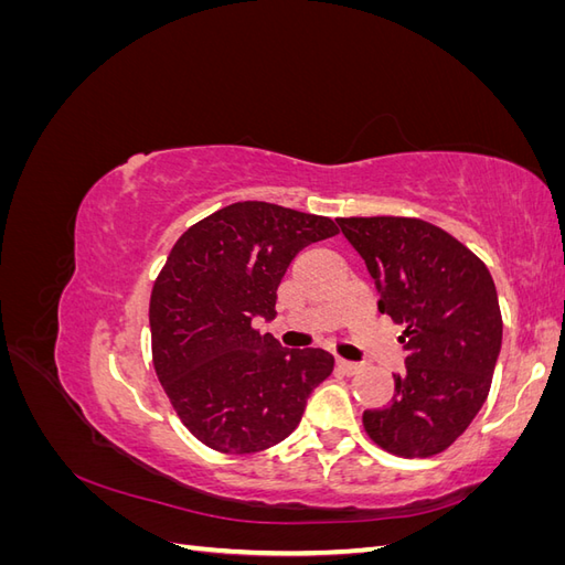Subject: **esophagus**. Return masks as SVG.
I'll use <instances>...</instances> for the list:
<instances>
[{
    "label": "esophagus",
    "mask_w": 565,
    "mask_h": 565,
    "mask_svg": "<svg viewBox=\"0 0 565 565\" xmlns=\"http://www.w3.org/2000/svg\"><path fill=\"white\" fill-rule=\"evenodd\" d=\"M337 367L344 372V374H355V372H361V365L358 363H351V361H344V358H337Z\"/></svg>",
    "instance_id": "34e87169"
}]
</instances>
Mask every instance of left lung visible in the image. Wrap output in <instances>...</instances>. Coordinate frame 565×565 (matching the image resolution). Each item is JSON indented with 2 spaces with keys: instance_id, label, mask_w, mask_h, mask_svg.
<instances>
[{
  "instance_id": "left-lung-1",
  "label": "left lung",
  "mask_w": 565,
  "mask_h": 565,
  "mask_svg": "<svg viewBox=\"0 0 565 565\" xmlns=\"http://www.w3.org/2000/svg\"><path fill=\"white\" fill-rule=\"evenodd\" d=\"M341 233L380 289V311L405 322V370L363 426L398 457L438 455L483 407L502 347V313L488 266L457 237L422 218L349 216Z\"/></svg>"
}]
</instances>
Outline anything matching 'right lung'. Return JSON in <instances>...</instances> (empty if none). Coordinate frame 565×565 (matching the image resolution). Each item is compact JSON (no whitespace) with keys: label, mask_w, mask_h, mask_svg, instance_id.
Segmentation results:
<instances>
[{"label":"right lung","mask_w":565,"mask_h":565,"mask_svg":"<svg viewBox=\"0 0 565 565\" xmlns=\"http://www.w3.org/2000/svg\"><path fill=\"white\" fill-rule=\"evenodd\" d=\"M328 216L233 202L188 228L150 295L152 365L177 415L218 452H259L297 429L334 358L282 349L254 322L276 316L295 256L337 235Z\"/></svg>","instance_id":"1"}]
</instances>
